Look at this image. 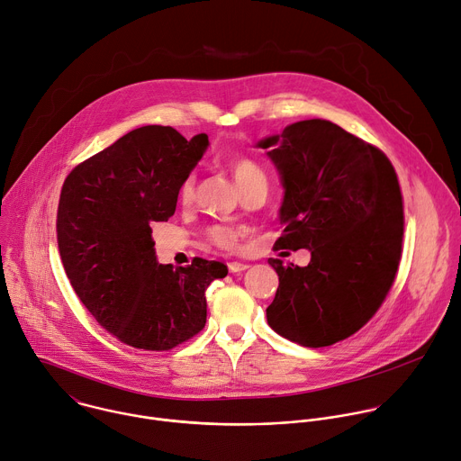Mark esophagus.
I'll return each mask as SVG.
<instances>
[{"label": "esophagus", "instance_id": "obj_1", "mask_svg": "<svg viewBox=\"0 0 461 461\" xmlns=\"http://www.w3.org/2000/svg\"><path fill=\"white\" fill-rule=\"evenodd\" d=\"M249 267L248 265H244V262H230L228 265V270L231 272V274H240V272H244V270H248Z\"/></svg>", "mask_w": 461, "mask_h": 461}]
</instances>
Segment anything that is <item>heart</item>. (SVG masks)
Wrapping results in <instances>:
<instances>
[{
    "label": "heart",
    "mask_w": 461,
    "mask_h": 461,
    "mask_svg": "<svg viewBox=\"0 0 461 461\" xmlns=\"http://www.w3.org/2000/svg\"><path fill=\"white\" fill-rule=\"evenodd\" d=\"M231 171H233V176L239 185H246L251 180L265 176V173H262V169L253 160L244 158V157L231 160ZM193 187H194V178H193V175H189L180 185V201L182 203L187 204L193 199ZM208 237L215 246H219L222 249H235L239 244L237 231L228 226H212L208 231Z\"/></svg>",
    "instance_id": "heart-1"
}]
</instances>
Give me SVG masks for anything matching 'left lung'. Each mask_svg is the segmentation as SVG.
Masks as SVG:
<instances>
[{"label":"left lung","instance_id":"8db88e82","mask_svg":"<svg viewBox=\"0 0 461 461\" xmlns=\"http://www.w3.org/2000/svg\"><path fill=\"white\" fill-rule=\"evenodd\" d=\"M257 148L268 151L285 187L276 249L312 253L303 268L268 258L279 276L268 324L303 347H330L368 322L396 277L398 175L377 148L321 118L290 123Z\"/></svg>","mask_w":461,"mask_h":461}]
</instances>
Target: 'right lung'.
<instances>
[{"mask_svg":"<svg viewBox=\"0 0 461 461\" xmlns=\"http://www.w3.org/2000/svg\"><path fill=\"white\" fill-rule=\"evenodd\" d=\"M169 125L129 131L78 164L63 182L58 248L65 274L91 315L122 343L171 350L206 324V290L222 262L158 265L151 224L167 221L182 182L208 149Z\"/></svg>","mask_w":461,"mask_h":461,"instance_id":"add662e5","label":"right lung"}]
</instances>
